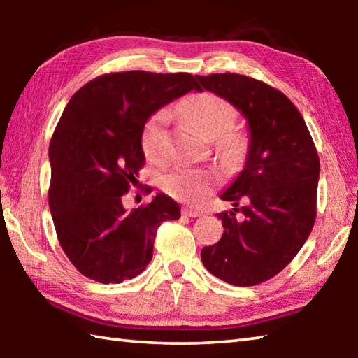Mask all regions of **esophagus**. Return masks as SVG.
<instances>
[{"label":"esophagus","instance_id":"34e87169","mask_svg":"<svg viewBox=\"0 0 358 358\" xmlns=\"http://www.w3.org/2000/svg\"><path fill=\"white\" fill-rule=\"evenodd\" d=\"M181 213H183L185 216H189V217H197L202 215L201 210H196V208H189V207H183V210H181Z\"/></svg>","mask_w":358,"mask_h":358}]
</instances>
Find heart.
Returning <instances> with one entry per match:
<instances>
[{
    "label": "heart",
    "mask_w": 358,
    "mask_h": 358,
    "mask_svg": "<svg viewBox=\"0 0 358 358\" xmlns=\"http://www.w3.org/2000/svg\"><path fill=\"white\" fill-rule=\"evenodd\" d=\"M178 113L194 131L208 141L217 142V148L226 155H237L241 148V137L234 132L232 124L237 110L221 96L202 92L186 96L178 104ZM169 113L156 112L142 131V150L153 162L164 161L169 155ZM215 175L203 169L177 167L161 178V187L169 196L183 202H197L210 191Z\"/></svg>",
    "instance_id": "heart-1"
}]
</instances>
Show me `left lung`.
<instances>
[{
	"label": "left lung",
	"mask_w": 358,
	"mask_h": 358,
	"mask_svg": "<svg viewBox=\"0 0 358 358\" xmlns=\"http://www.w3.org/2000/svg\"><path fill=\"white\" fill-rule=\"evenodd\" d=\"M202 87L243 113L250 150L243 171L221 199L224 234L201 257L232 286H256L290 264L316 221L319 156L305 120L286 94L240 74L196 76ZM241 213L238 217L236 213Z\"/></svg>",
	"instance_id": "1"
}]
</instances>
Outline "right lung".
Wrapping results in <instances>:
<instances>
[{
    "instance_id": "add662e5",
    "label": "right lung",
    "mask_w": 358,
    "mask_h": 358,
    "mask_svg": "<svg viewBox=\"0 0 358 358\" xmlns=\"http://www.w3.org/2000/svg\"><path fill=\"white\" fill-rule=\"evenodd\" d=\"M194 88L201 90L187 72H110L83 85L66 106L48 147V205L59 245L83 276L120 284L141 275L157 227L180 217L166 194L131 211L123 196L145 164V123Z\"/></svg>"
}]
</instances>
